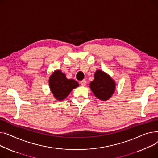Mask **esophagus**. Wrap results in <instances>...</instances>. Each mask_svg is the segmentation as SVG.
<instances>
[{"mask_svg": "<svg viewBox=\"0 0 158 158\" xmlns=\"http://www.w3.org/2000/svg\"><path fill=\"white\" fill-rule=\"evenodd\" d=\"M80 84L82 85V86H85L86 84H87V81L85 80H83L81 81H80Z\"/></svg>", "mask_w": 158, "mask_h": 158, "instance_id": "34e87169", "label": "esophagus"}]
</instances>
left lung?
<instances>
[{"instance_id": "1", "label": "left lung", "mask_w": 158, "mask_h": 158, "mask_svg": "<svg viewBox=\"0 0 158 158\" xmlns=\"http://www.w3.org/2000/svg\"><path fill=\"white\" fill-rule=\"evenodd\" d=\"M90 88L94 96L101 101H107L114 94L116 83L109 75L98 69L94 73V80L90 83Z\"/></svg>"}]
</instances>
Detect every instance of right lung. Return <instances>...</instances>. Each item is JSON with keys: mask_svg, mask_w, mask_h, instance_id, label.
Listing matches in <instances>:
<instances>
[{"mask_svg": "<svg viewBox=\"0 0 158 158\" xmlns=\"http://www.w3.org/2000/svg\"><path fill=\"white\" fill-rule=\"evenodd\" d=\"M49 86L54 98L62 101L69 94L71 90L79 86V83L73 79H68L60 70L53 71L49 78Z\"/></svg>", "mask_w": 158, "mask_h": 158, "instance_id": "add662e5", "label": "right lung"}]
</instances>
